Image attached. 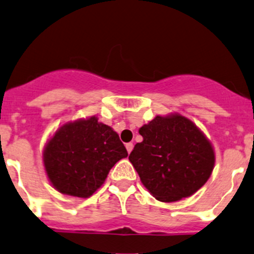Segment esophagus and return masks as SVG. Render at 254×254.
Returning <instances> with one entry per match:
<instances>
[{"instance_id": "obj_1", "label": "esophagus", "mask_w": 254, "mask_h": 254, "mask_svg": "<svg viewBox=\"0 0 254 254\" xmlns=\"http://www.w3.org/2000/svg\"><path fill=\"white\" fill-rule=\"evenodd\" d=\"M125 147H127V153H130V152L132 151V148H134V145H132L131 142H129V143H127V145H125Z\"/></svg>"}]
</instances>
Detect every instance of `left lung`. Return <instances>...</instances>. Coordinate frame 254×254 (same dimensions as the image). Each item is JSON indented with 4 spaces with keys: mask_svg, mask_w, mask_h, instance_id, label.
Listing matches in <instances>:
<instances>
[{
    "mask_svg": "<svg viewBox=\"0 0 254 254\" xmlns=\"http://www.w3.org/2000/svg\"><path fill=\"white\" fill-rule=\"evenodd\" d=\"M129 161L149 193L161 202L190 197L207 183L215 164L212 142L179 113L156 116L138 129Z\"/></svg>",
    "mask_w": 254,
    "mask_h": 254,
    "instance_id": "left-lung-1",
    "label": "left lung"
}]
</instances>
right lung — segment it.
<instances>
[{
	"label": "right lung",
	"mask_w": 254,
	"mask_h": 254,
	"mask_svg": "<svg viewBox=\"0 0 254 254\" xmlns=\"http://www.w3.org/2000/svg\"><path fill=\"white\" fill-rule=\"evenodd\" d=\"M127 157L119 135L96 116L63 124L42 152L51 185L61 193L79 198L92 196L112 167Z\"/></svg>",
	"instance_id": "add662e5"
}]
</instances>
